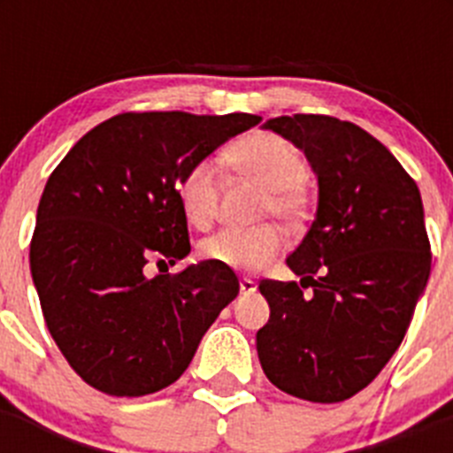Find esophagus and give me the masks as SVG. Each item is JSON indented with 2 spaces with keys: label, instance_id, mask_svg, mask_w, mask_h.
<instances>
[{
  "label": "esophagus",
  "instance_id": "esophagus-1",
  "mask_svg": "<svg viewBox=\"0 0 453 453\" xmlns=\"http://www.w3.org/2000/svg\"><path fill=\"white\" fill-rule=\"evenodd\" d=\"M254 292H256V281H251V279H240V295L250 297V295H254Z\"/></svg>",
  "mask_w": 453,
  "mask_h": 453
}]
</instances>
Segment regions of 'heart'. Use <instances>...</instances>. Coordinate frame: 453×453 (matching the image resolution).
<instances>
[{
  "instance_id": "heart-1",
  "label": "heart",
  "mask_w": 453,
  "mask_h": 453,
  "mask_svg": "<svg viewBox=\"0 0 453 453\" xmlns=\"http://www.w3.org/2000/svg\"><path fill=\"white\" fill-rule=\"evenodd\" d=\"M229 163L251 181L265 188L261 215H276L290 226H299L308 218L311 199L306 195L308 165L302 151L281 135L258 131L238 140L229 150ZM181 213L192 226L208 229L218 215L219 186L213 158H199L181 172L177 183ZM286 247L281 229L261 224L254 229H224L203 240L206 261L229 270L254 272L272 263Z\"/></svg>"
}]
</instances>
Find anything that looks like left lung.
<instances>
[{
	"label": "left lung",
	"mask_w": 453,
	"mask_h": 453,
	"mask_svg": "<svg viewBox=\"0 0 453 453\" xmlns=\"http://www.w3.org/2000/svg\"><path fill=\"white\" fill-rule=\"evenodd\" d=\"M306 154L319 203L288 256L297 281L258 283L270 319L256 334L265 376L292 397L335 403L370 386L402 345L431 274L418 183L386 147L329 115L267 119ZM303 287H313L311 296Z\"/></svg>",
	"instance_id": "1"
}]
</instances>
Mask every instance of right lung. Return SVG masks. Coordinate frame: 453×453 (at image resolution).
Wrapping results in <instances>:
<instances>
[{"label": "right lung", "instance_id": "obj_1", "mask_svg": "<svg viewBox=\"0 0 453 453\" xmlns=\"http://www.w3.org/2000/svg\"><path fill=\"white\" fill-rule=\"evenodd\" d=\"M258 122L247 113H119L88 131L50 174L31 276L51 338L88 386L113 397L163 390L238 297L234 270L211 261L154 279L145 267L190 254L181 172Z\"/></svg>", "mask_w": 453, "mask_h": 453}]
</instances>
